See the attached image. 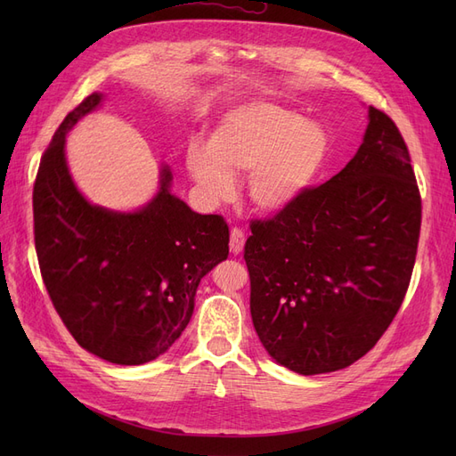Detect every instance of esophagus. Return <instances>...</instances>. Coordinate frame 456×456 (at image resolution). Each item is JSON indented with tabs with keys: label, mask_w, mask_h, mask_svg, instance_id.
I'll use <instances>...</instances> for the list:
<instances>
[{
	"label": "esophagus",
	"mask_w": 456,
	"mask_h": 456,
	"mask_svg": "<svg viewBox=\"0 0 456 456\" xmlns=\"http://www.w3.org/2000/svg\"><path fill=\"white\" fill-rule=\"evenodd\" d=\"M243 245H245V233L240 228H232L230 232V251L233 255H240L243 251Z\"/></svg>",
	"instance_id": "esophagus-1"
}]
</instances>
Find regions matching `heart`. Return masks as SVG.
<instances>
[{"label": "heart", "mask_w": 456, "mask_h": 456, "mask_svg": "<svg viewBox=\"0 0 456 456\" xmlns=\"http://www.w3.org/2000/svg\"><path fill=\"white\" fill-rule=\"evenodd\" d=\"M327 151L329 136L320 123L270 102H251L220 118L207 148L188 146L186 169L211 203L233 194V175L249 173V200L258 211L275 215L305 194Z\"/></svg>", "instance_id": "obj_1"}]
</instances>
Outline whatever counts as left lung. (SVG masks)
I'll return each mask as SVG.
<instances>
[{
    "label": "left lung",
    "mask_w": 456,
    "mask_h": 456,
    "mask_svg": "<svg viewBox=\"0 0 456 456\" xmlns=\"http://www.w3.org/2000/svg\"><path fill=\"white\" fill-rule=\"evenodd\" d=\"M367 112L346 167L255 220L245 243L256 335L298 375L344 369L375 346L415 266L422 207L409 150L388 116Z\"/></svg>",
    "instance_id": "1"
}]
</instances>
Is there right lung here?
Instances as JSON below:
<instances>
[{
    "mask_svg": "<svg viewBox=\"0 0 456 456\" xmlns=\"http://www.w3.org/2000/svg\"><path fill=\"white\" fill-rule=\"evenodd\" d=\"M104 101L93 93L64 118L34 184V236L54 310L81 348L116 365H142L183 335L203 275L228 258L223 216L200 215L159 190L136 211L93 205L66 161V134Z\"/></svg>",
    "mask_w": 456,
    "mask_h": 456,
    "instance_id": "1",
    "label": "right lung"
}]
</instances>
